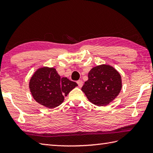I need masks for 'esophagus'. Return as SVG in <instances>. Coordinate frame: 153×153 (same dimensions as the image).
<instances>
[{"label":"esophagus","mask_w":153,"mask_h":153,"mask_svg":"<svg viewBox=\"0 0 153 153\" xmlns=\"http://www.w3.org/2000/svg\"><path fill=\"white\" fill-rule=\"evenodd\" d=\"M77 83L78 84V86L80 87V88H82V85H83V82L82 80H78L77 81Z\"/></svg>","instance_id":"1"}]
</instances>
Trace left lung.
Returning a JSON list of instances; mask_svg holds the SVG:
<instances>
[{"instance_id":"obj_1","label":"left lung","mask_w":153,"mask_h":153,"mask_svg":"<svg viewBox=\"0 0 153 153\" xmlns=\"http://www.w3.org/2000/svg\"><path fill=\"white\" fill-rule=\"evenodd\" d=\"M122 87L120 74L109 65L92 68L82 88L86 97L97 106L107 105L119 95Z\"/></svg>"}]
</instances>
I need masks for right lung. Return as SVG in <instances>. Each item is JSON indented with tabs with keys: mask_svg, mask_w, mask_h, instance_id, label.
<instances>
[{
	"mask_svg": "<svg viewBox=\"0 0 153 153\" xmlns=\"http://www.w3.org/2000/svg\"><path fill=\"white\" fill-rule=\"evenodd\" d=\"M77 84L67 77L61 78L53 68L38 69L31 77L29 83L34 100L50 109L59 106L70 91Z\"/></svg>",
	"mask_w": 153,
	"mask_h": 153,
	"instance_id": "add662e5",
	"label": "right lung"
}]
</instances>
